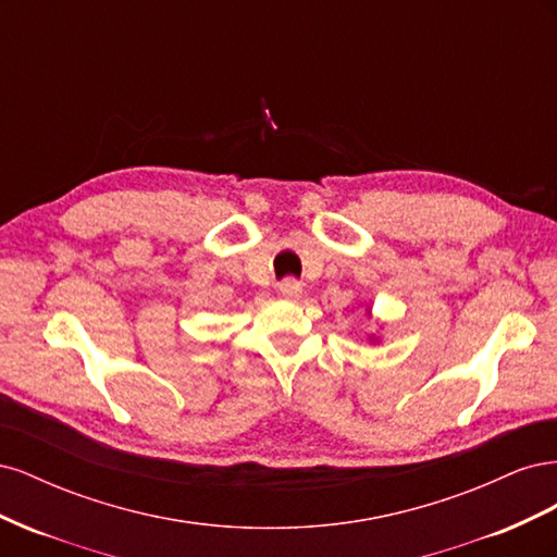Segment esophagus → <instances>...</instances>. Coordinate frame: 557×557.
<instances>
[{
    "mask_svg": "<svg viewBox=\"0 0 557 557\" xmlns=\"http://www.w3.org/2000/svg\"><path fill=\"white\" fill-rule=\"evenodd\" d=\"M278 293H281L283 299L295 301V299L301 297V283L295 281V278H285V281L278 285Z\"/></svg>",
    "mask_w": 557,
    "mask_h": 557,
    "instance_id": "obj_1",
    "label": "esophagus"
}]
</instances>
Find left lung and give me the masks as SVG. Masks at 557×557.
Returning <instances> with one entry per match:
<instances>
[{
  "instance_id": "1",
  "label": "left lung",
  "mask_w": 557,
  "mask_h": 557,
  "mask_svg": "<svg viewBox=\"0 0 557 557\" xmlns=\"http://www.w3.org/2000/svg\"><path fill=\"white\" fill-rule=\"evenodd\" d=\"M367 315H372V309H367ZM369 342H374V344H376V342H379V336H376V334H372V336H369Z\"/></svg>"
}]
</instances>
